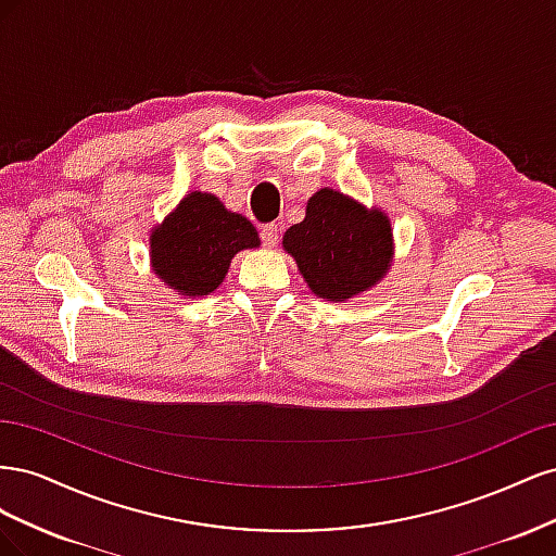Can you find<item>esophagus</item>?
I'll use <instances>...</instances> for the list:
<instances>
[{"label":"esophagus","instance_id":"esophagus-1","mask_svg":"<svg viewBox=\"0 0 556 556\" xmlns=\"http://www.w3.org/2000/svg\"><path fill=\"white\" fill-rule=\"evenodd\" d=\"M260 239L266 248H276L278 241H280V229L276 223H268V225H262L260 229Z\"/></svg>","mask_w":556,"mask_h":556}]
</instances>
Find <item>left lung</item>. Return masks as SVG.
Returning a JSON list of instances; mask_svg holds the SVG:
<instances>
[{
    "label": "left lung",
    "instance_id": "1",
    "mask_svg": "<svg viewBox=\"0 0 556 556\" xmlns=\"http://www.w3.org/2000/svg\"><path fill=\"white\" fill-rule=\"evenodd\" d=\"M282 245L317 296L345 301L387 274L392 227L380 211L368 213L341 192L319 190L308 201L304 223L285 231Z\"/></svg>",
    "mask_w": 556,
    "mask_h": 556
}]
</instances>
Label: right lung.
<instances>
[{"mask_svg": "<svg viewBox=\"0 0 556 556\" xmlns=\"http://www.w3.org/2000/svg\"><path fill=\"white\" fill-rule=\"evenodd\" d=\"M260 237L239 213L217 197L192 192L150 239L157 276L185 296H204L223 282L239 250L257 248Z\"/></svg>", "mask_w": 556, "mask_h": 556, "instance_id": "obj_1", "label": "right lung"}]
</instances>
